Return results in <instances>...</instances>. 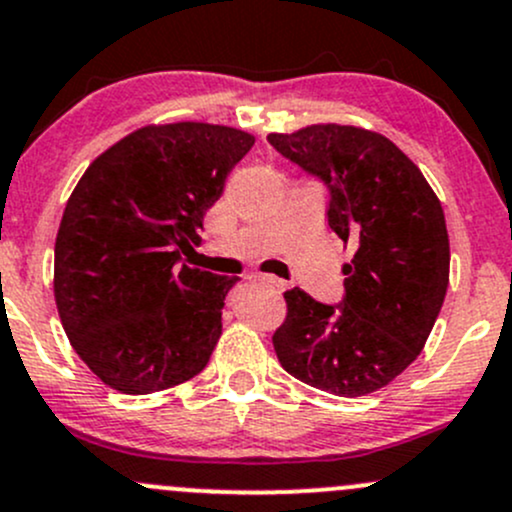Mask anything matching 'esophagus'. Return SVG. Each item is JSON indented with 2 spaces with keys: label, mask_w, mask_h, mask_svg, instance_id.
I'll return each instance as SVG.
<instances>
[{
  "label": "esophagus",
  "mask_w": 512,
  "mask_h": 512,
  "mask_svg": "<svg viewBox=\"0 0 512 512\" xmlns=\"http://www.w3.org/2000/svg\"><path fill=\"white\" fill-rule=\"evenodd\" d=\"M247 279H250V282H257V284H265V287H272L274 292H284V289H287V284H284L282 279L272 277V274L252 272V274H247Z\"/></svg>",
  "instance_id": "1"
}]
</instances>
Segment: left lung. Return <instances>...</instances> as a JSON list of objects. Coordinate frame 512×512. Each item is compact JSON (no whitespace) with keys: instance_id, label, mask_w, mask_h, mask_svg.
I'll return each instance as SVG.
<instances>
[{"instance_id":"obj_1","label":"left lung","mask_w":512,"mask_h":512,"mask_svg":"<svg viewBox=\"0 0 512 512\" xmlns=\"http://www.w3.org/2000/svg\"><path fill=\"white\" fill-rule=\"evenodd\" d=\"M282 157L328 186V225L355 245L346 297L321 304L284 292L274 331L279 363L301 383L360 397L397 378L422 353L449 287V233L437 193L397 144L353 125L267 134Z\"/></svg>"}]
</instances>
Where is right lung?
<instances>
[{
    "label": "right lung",
    "mask_w": 512,
    "mask_h": 512,
    "mask_svg": "<svg viewBox=\"0 0 512 512\" xmlns=\"http://www.w3.org/2000/svg\"><path fill=\"white\" fill-rule=\"evenodd\" d=\"M255 144L242 129H134L80 176L56 235L53 297L83 363L112 390L149 395L201 373L238 277L181 265L203 215Z\"/></svg>",
    "instance_id": "obj_1"
}]
</instances>
